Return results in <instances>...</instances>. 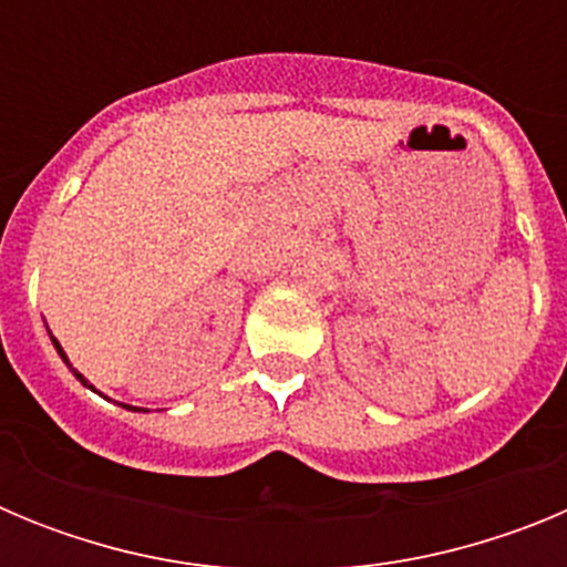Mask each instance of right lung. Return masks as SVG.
I'll return each instance as SVG.
<instances>
[{"label": "right lung", "mask_w": 567, "mask_h": 567, "mask_svg": "<svg viewBox=\"0 0 567 567\" xmlns=\"http://www.w3.org/2000/svg\"><path fill=\"white\" fill-rule=\"evenodd\" d=\"M50 340H53V346H56V352H59V358H62V360H64V365H68L70 372L76 374V380H79V383H82V385H84V389H90V392H96V389H93V385H90V380H87V378H84V374H82V372H76V369H73V365H70L68 354H64V349H62V346H59V340H56V338H53V334H50ZM99 394H102V392H99ZM118 405H124V409H127V412H142V409H135V405H127V403H118ZM144 412H147V409H144Z\"/></svg>", "instance_id": "1"}]
</instances>
